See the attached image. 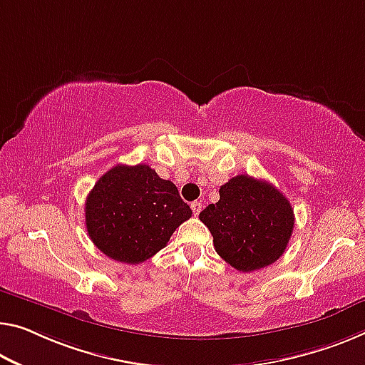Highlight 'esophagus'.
<instances>
[{
  "instance_id": "1",
  "label": "esophagus",
  "mask_w": 365,
  "mask_h": 365,
  "mask_svg": "<svg viewBox=\"0 0 365 365\" xmlns=\"http://www.w3.org/2000/svg\"><path fill=\"white\" fill-rule=\"evenodd\" d=\"M190 209H192L194 215H199V214H200V210H202V204H200L199 200H194L192 204H190Z\"/></svg>"
}]
</instances>
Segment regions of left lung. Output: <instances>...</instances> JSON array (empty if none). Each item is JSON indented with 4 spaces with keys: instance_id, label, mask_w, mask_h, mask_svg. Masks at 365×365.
I'll use <instances>...</instances> for the list:
<instances>
[{
    "instance_id": "1",
    "label": "left lung",
    "mask_w": 365,
    "mask_h": 365,
    "mask_svg": "<svg viewBox=\"0 0 365 365\" xmlns=\"http://www.w3.org/2000/svg\"><path fill=\"white\" fill-rule=\"evenodd\" d=\"M220 200L205 207L200 222L210 230L215 251L230 266L253 272L284 255L294 230V210L272 184L246 175L220 187Z\"/></svg>"
}]
</instances>
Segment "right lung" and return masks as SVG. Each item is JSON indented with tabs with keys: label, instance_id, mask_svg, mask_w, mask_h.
<instances>
[{
	"label": "right lung",
	"instance_id": "obj_1",
	"mask_svg": "<svg viewBox=\"0 0 365 365\" xmlns=\"http://www.w3.org/2000/svg\"><path fill=\"white\" fill-rule=\"evenodd\" d=\"M190 215L175 184L148 165L110 168L85 204L89 238L110 259L127 264H138L163 250Z\"/></svg>",
	"mask_w": 365,
	"mask_h": 365
}]
</instances>
